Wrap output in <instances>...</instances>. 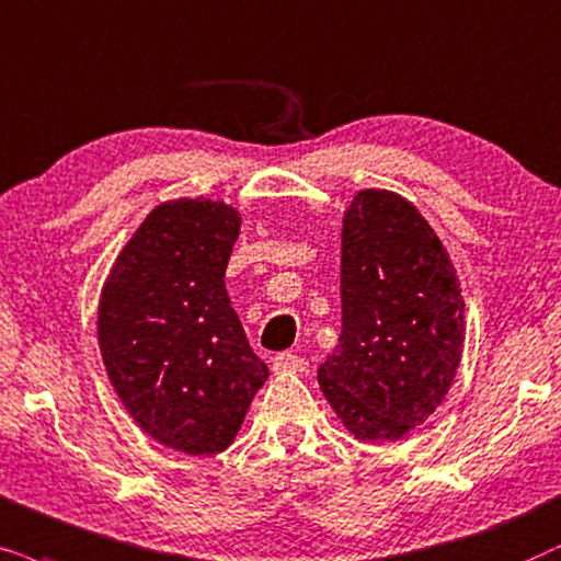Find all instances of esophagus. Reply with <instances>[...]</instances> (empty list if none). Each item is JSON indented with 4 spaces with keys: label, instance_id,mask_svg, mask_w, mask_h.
<instances>
[{
    "label": "esophagus",
    "instance_id": "esophagus-1",
    "mask_svg": "<svg viewBox=\"0 0 561 561\" xmlns=\"http://www.w3.org/2000/svg\"><path fill=\"white\" fill-rule=\"evenodd\" d=\"M272 369H274V375H300V371L308 369V362L295 354H279V356H274Z\"/></svg>",
    "mask_w": 561,
    "mask_h": 561
}]
</instances>
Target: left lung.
Returning <instances> with one entry per match:
<instances>
[{
	"label": "left lung",
	"mask_w": 561,
	"mask_h": 561,
	"mask_svg": "<svg viewBox=\"0 0 561 561\" xmlns=\"http://www.w3.org/2000/svg\"><path fill=\"white\" fill-rule=\"evenodd\" d=\"M341 312L320 390L356 442H400L449 394L467 323L449 251L398 192L358 190L343 213Z\"/></svg>",
	"instance_id": "left-lung-1"
}]
</instances>
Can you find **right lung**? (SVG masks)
<instances>
[{
  "label": "right lung",
  "mask_w": 561,
  "mask_h": 561,
  "mask_svg": "<svg viewBox=\"0 0 561 561\" xmlns=\"http://www.w3.org/2000/svg\"><path fill=\"white\" fill-rule=\"evenodd\" d=\"M241 222L222 199L156 205L117 253L96 308L119 402L148 436L186 457L226 451L268 379L222 279Z\"/></svg>",
  "instance_id": "1"
}]
</instances>
